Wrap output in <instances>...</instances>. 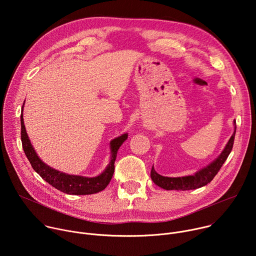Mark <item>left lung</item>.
<instances>
[{
    "label": "left lung",
    "instance_id": "1",
    "mask_svg": "<svg viewBox=\"0 0 256 256\" xmlns=\"http://www.w3.org/2000/svg\"><path fill=\"white\" fill-rule=\"evenodd\" d=\"M234 132L231 136L230 140L226 144L224 150L218 155L212 163L208 166L196 171L192 175L182 176V177H167L162 176L156 172L154 166L151 170V178L154 184L159 188L166 190H192L202 188L214 179L218 170L221 169L224 162L227 160L229 154L232 151L235 134H236V122H233Z\"/></svg>",
    "mask_w": 256,
    "mask_h": 256
}]
</instances>
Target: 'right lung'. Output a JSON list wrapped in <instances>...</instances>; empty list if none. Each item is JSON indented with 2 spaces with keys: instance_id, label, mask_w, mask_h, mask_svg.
<instances>
[{
  "instance_id": "obj_1",
  "label": "right lung",
  "mask_w": 256,
  "mask_h": 256,
  "mask_svg": "<svg viewBox=\"0 0 256 256\" xmlns=\"http://www.w3.org/2000/svg\"><path fill=\"white\" fill-rule=\"evenodd\" d=\"M23 107L24 104L22 106L21 114V140L23 150L34 171L38 172L44 180H46L48 184L52 186L54 188L64 194L75 196L97 194L103 190L108 186L114 172V162L116 159L118 151L120 146L124 144V142L128 138L126 132L110 140V144H109V146H110V160H109L108 165L101 174L95 177L66 174L48 166L38 157V153H36L33 148L25 128L23 120Z\"/></svg>"
}]
</instances>
